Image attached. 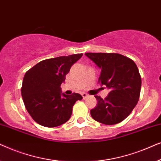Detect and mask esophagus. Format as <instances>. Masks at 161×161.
Here are the masks:
<instances>
[{"instance_id": "34e87169", "label": "esophagus", "mask_w": 161, "mask_h": 161, "mask_svg": "<svg viewBox=\"0 0 161 161\" xmlns=\"http://www.w3.org/2000/svg\"><path fill=\"white\" fill-rule=\"evenodd\" d=\"M82 97L83 99H86L88 97V94L86 93H84V92H83V93H82Z\"/></svg>"}]
</instances>
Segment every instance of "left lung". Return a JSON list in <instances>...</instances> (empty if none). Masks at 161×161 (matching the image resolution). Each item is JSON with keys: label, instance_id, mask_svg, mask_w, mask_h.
<instances>
[{"label": "left lung", "instance_id": "8db88e82", "mask_svg": "<svg viewBox=\"0 0 161 161\" xmlns=\"http://www.w3.org/2000/svg\"><path fill=\"white\" fill-rule=\"evenodd\" d=\"M101 69L98 83L110 89L107 97L95 96L97 105L90 111L102 124L112 125L125 119L137 104L142 78L135 62L122 55L107 53H85Z\"/></svg>", "mask_w": 161, "mask_h": 161}]
</instances>
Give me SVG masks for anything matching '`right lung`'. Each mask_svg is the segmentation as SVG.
<instances>
[{
    "label": "right lung",
    "instance_id": "1",
    "mask_svg": "<svg viewBox=\"0 0 161 161\" xmlns=\"http://www.w3.org/2000/svg\"><path fill=\"white\" fill-rule=\"evenodd\" d=\"M83 53L45 59L25 72L21 94L28 114L39 125L55 127L69 119L72 107L81 100L80 94L61 93V85L72 65Z\"/></svg>",
    "mask_w": 161,
    "mask_h": 161
}]
</instances>
